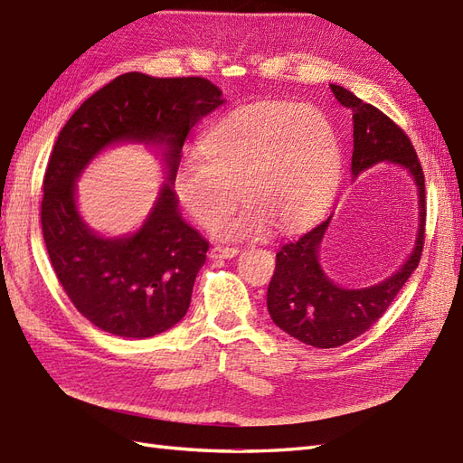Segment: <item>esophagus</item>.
<instances>
[{"instance_id":"1","label":"esophagus","mask_w":463,"mask_h":463,"mask_svg":"<svg viewBox=\"0 0 463 463\" xmlns=\"http://www.w3.org/2000/svg\"><path fill=\"white\" fill-rule=\"evenodd\" d=\"M236 254H239V249H236V246L217 244V246H213V249H211V258H232Z\"/></svg>"}]
</instances>
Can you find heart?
Instances as JSON below:
<instances>
[{"mask_svg": "<svg viewBox=\"0 0 463 463\" xmlns=\"http://www.w3.org/2000/svg\"><path fill=\"white\" fill-rule=\"evenodd\" d=\"M185 154L174 185L181 205L213 227L244 197V207L217 224L224 239H250L274 224L296 231L314 222L335 195L341 146L329 118L311 104L258 102L241 106Z\"/></svg>", "mask_w": 463, "mask_h": 463, "instance_id": "b5f03b06", "label": "heart"}]
</instances>
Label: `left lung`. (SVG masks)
<instances>
[{
	"mask_svg": "<svg viewBox=\"0 0 463 463\" xmlns=\"http://www.w3.org/2000/svg\"><path fill=\"white\" fill-rule=\"evenodd\" d=\"M331 90L341 106L353 112V175L379 161H394L406 167L418 185L420 222L414 250L401 270L377 286L361 289L339 288L321 270L317 262L319 244L329 227V219L280 246L276 254V270L268 286V311L278 327L306 345L319 349L339 347L363 335L383 317L420 262L426 232L424 171L411 137L384 112L373 104H364L343 86L331 84Z\"/></svg>",
	"mask_w": 463,
	"mask_h": 463,
	"instance_id": "8db88e82",
	"label": "left lung"
}]
</instances>
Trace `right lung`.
<instances>
[{
    "mask_svg": "<svg viewBox=\"0 0 463 463\" xmlns=\"http://www.w3.org/2000/svg\"><path fill=\"white\" fill-rule=\"evenodd\" d=\"M221 94L203 77L126 72L62 126L43 179V239L72 306L99 329L146 339L174 327L187 314L209 242L181 219L171 183L136 234L102 239L79 217L74 181L102 147L122 139L165 144L174 181L189 130L224 102Z\"/></svg>",
    "mask_w": 463,
    "mask_h": 463,
    "instance_id": "add662e5",
    "label": "right lung"
}]
</instances>
